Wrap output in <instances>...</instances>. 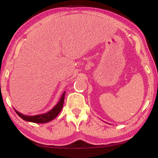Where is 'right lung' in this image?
Returning a JSON list of instances; mask_svg holds the SVG:
<instances>
[{"mask_svg": "<svg viewBox=\"0 0 158 158\" xmlns=\"http://www.w3.org/2000/svg\"><path fill=\"white\" fill-rule=\"evenodd\" d=\"M64 96H65V91H64L61 96L60 101H58V103L50 111L44 114H38V115L35 116H28L22 114L20 112L16 111V109L15 111L16 112V114L20 116V117L24 121L29 122H33V123H37V124H43V123H47L49 122H51L52 120H53L54 118L57 117L58 114L62 109L64 103Z\"/></svg>", "mask_w": 158, "mask_h": 158, "instance_id": "obj_1", "label": "right lung"}]
</instances>
